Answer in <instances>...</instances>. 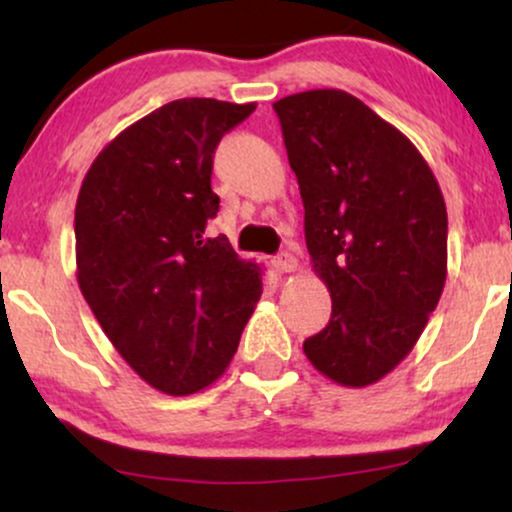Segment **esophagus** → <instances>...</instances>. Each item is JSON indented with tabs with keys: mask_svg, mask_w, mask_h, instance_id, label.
Listing matches in <instances>:
<instances>
[{
	"mask_svg": "<svg viewBox=\"0 0 512 512\" xmlns=\"http://www.w3.org/2000/svg\"><path fill=\"white\" fill-rule=\"evenodd\" d=\"M274 267H276V272H281V274L296 272V269H298V257L293 255V252H281V255L274 260Z\"/></svg>",
	"mask_w": 512,
	"mask_h": 512,
	"instance_id": "esophagus-1",
	"label": "esophagus"
}]
</instances>
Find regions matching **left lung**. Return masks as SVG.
Segmentation results:
<instances>
[{
	"instance_id": "8db88e82",
	"label": "left lung",
	"mask_w": 512,
	"mask_h": 512,
	"mask_svg": "<svg viewBox=\"0 0 512 512\" xmlns=\"http://www.w3.org/2000/svg\"><path fill=\"white\" fill-rule=\"evenodd\" d=\"M301 187L305 245L332 317L303 342L344 387H366L404 361L448 276V211L414 144L339 88L274 103Z\"/></svg>"
}]
</instances>
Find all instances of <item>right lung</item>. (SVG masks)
<instances>
[{"mask_svg": "<svg viewBox=\"0 0 512 512\" xmlns=\"http://www.w3.org/2000/svg\"><path fill=\"white\" fill-rule=\"evenodd\" d=\"M255 108L161 105L117 134L81 182L79 289L117 354L166 395H192L226 373L262 296L260 267L226 236H207L219 211L214 151Z\"/></svg>", "mask_w": 512, "mask_h": 512, "instance_id": "obj_1", "label": "right lung"}]
</instances>
